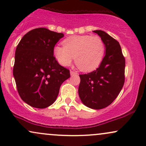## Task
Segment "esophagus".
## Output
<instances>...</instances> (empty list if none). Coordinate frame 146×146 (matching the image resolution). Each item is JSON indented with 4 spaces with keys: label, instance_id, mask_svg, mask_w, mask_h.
Returning a JSON list of instances; mask_svg holds the SVG:
<instances>
[{
    "label": "esophagus",
    "instance_id": "1",
    "mask_svg": "<svg viewBox=\"0 0 146 146\" xmlns=\"http://www.w3.org/2000/svg\"><path fill=\"white\" fill-rule=\"evenodd\" d=\"M70 73H71V75H76L78 74V73H77L76 71H70Z\"/></svg>",
    "mask_w": 146,
    "mask_h": 146
}]
</instances>
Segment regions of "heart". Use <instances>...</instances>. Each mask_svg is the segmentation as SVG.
<instances>
[{
    "instance_id": "obj_1",
    "label": "heart",
    "mask_w": 146,
    "mask_h": 146,
    "mask_svg": "<svg viewBox=\"0 0 146 146\" xmlns=\"http://www.w3.org/2000/svg\"><path fill=\"white\" fill-rule=\"evenodd\" d=\"M63 46H56L55 58L62 66H68L75 58L78 67L90 71L100 65L105 54V44L98 36H73L62 42Z\"/></svg>"
}]
</instances>
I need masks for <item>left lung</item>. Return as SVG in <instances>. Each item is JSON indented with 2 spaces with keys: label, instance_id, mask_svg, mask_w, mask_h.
Here are the masks:
<instances>
[{
  "label": "left lung",
  "instance_id": "left-lung-1",
  "mask_svg": "<svg viewBox=\"0 0 146 146\" xmlns=\"http://www.w3.org/2000/svg\"><path fill=\"white\" fill-rule=\"evenodd\" d=\"M104 42L106 54L95 71L80 75L79 96L82 103L93 109L106 108L113 102L125 82V58L119 42L105 31L96 30Z\"/></svg>",
  "mask_w": 146,
  "mask_h": 146
}]
</instances>
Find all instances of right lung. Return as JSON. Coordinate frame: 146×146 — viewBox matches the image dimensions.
Here are the masks:
<instances>
[{"label":"right lung","instance_id":"right-lung-1","mask_svg":"<svg viewBox=\"0 0 146 146\" xmlns=\"http://www.w3.org/2000/svg\"><path fill=\"white\" fill-rule=\"evenodd\" d=\"M62 33L36 28L25 35L15 53L13 74L22 100L31 106L44 108L56 101L61 84L70 78V71L53 56Z\"/></svg>","mask_w":146,"mask_h":146}]
</instances>
